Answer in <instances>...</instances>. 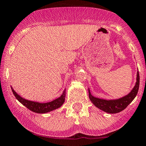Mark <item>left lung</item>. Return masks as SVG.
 <instances>
[{
  "mask_svg": "<svg viewBox=\"0 0 146 146\" xmlns=\"http://www.w3.org/2000/svg\"><path fill=\"white\" fill-rule=\"evenodd\" d=\"M139 80H140V78H139V73L138 71L137 75H136V82L134 88L128 94L119 99L106 100V99L94 97L91 94L90 90H89V97L94 105L100 110H104V112H106L108 113H119L125 110L137 95L139 88V82H140Z\"/></svg>",
  "mask_w": 146,
  "mask_h": 146,
  "instance_id": "obj_1",
  "label": "left lung"
}]
</instances>
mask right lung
<instances>
[{
  "mask_svg": "<svg viewBox=\"0 0 146 146\" xmlns=\"http://www.w3.org/2000/svg\"><path fill=\"white\" fill-rule=\"evenodd\" d=\"M11 89L14 95H15V96L16 97V99H17L21 104H23L24 106L27 107L28 109L34 112V113H48V112L52 111V110L61 107V106L63 105V104L64 103V101H65V90H64V92H63L62 94H61L59 98L54 99V100H53L52 101H50V102L47 103H39L36 102V101L27 100V99H24V98H22L21 96H19V95L13 90V88H12V87Z\"/></svg>",
  "mask_w": 146,
  "mask_h": 146,
  "instance_id": "obj_1",
  "label": "right lung"
}]
</instances>
